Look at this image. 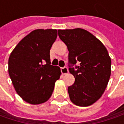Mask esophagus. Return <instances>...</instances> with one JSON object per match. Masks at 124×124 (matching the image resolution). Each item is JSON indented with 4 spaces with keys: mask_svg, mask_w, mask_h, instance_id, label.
<instances>
[{
    "mask_svg": "<svg viewBox=\"0 0 124 124\" xmlns=\"http://www.w3.org/2000/svg\"><path fill=\"white\" fill-rule=\"evenodd\" d=\"M61 72L63 74H68V69L66 67H63V68H61Z\"/></svg>",
    "mask_w": 124,
    "mask_h": 124,
    "instance_id": "1",
    "label": "esophagus"
}]
</instances>
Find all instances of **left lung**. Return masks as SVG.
Masks as SVG:
<instances>
[{"mask_svg": "<svg viewBox=\"0 0 124 124\" xmlns=\"http://www.w3.org/2000/svg\"><path fill=\"white\" fill-rule=\"evenodd\" d=\"M58 34L69 51V72L75 79L68 88L70 99L77 106H90L101 97L110 77L111 59L107 49L83 29L59 30Z\"/></svg>", "mask_w": 124, "mask_h": 124, "instance_id": "left-lung-1", "label": "left lung"}]
</instances>
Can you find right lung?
Returning <instances> with one entry per match:
<instances>
[{"mask_svg":"<svg viewBox=\"0 0 124 124\" xmlns=\"http://www.w3.org/2000/svg\"><path fill=\"white\" fill-rule=\"evenodd\" d=\"M56 37V30H34L18 43L9 56L8 72L12 84L17 94L29 103L47 101L60 78V68L51 65L50 57Z\"/></svg>","mask_w":124,"mask_h":124,"instance_id":"1","label":"right lung"}]
</instances>
